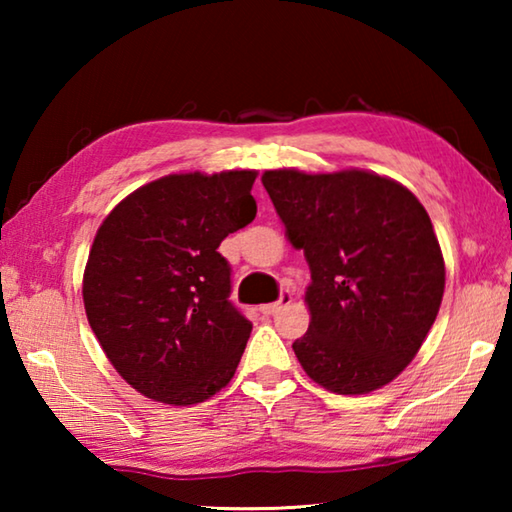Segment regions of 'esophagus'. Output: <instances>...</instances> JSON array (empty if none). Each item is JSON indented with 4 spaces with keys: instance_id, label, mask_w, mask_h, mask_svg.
I'll list each match as a JSON object with an SVG mask.
<instances>
[{
    "instance_id": "obj_1",
    "label": "esophagus",
    "mask_w": 512,
    "mask_h": 512,
    "mask_svg": "<svg viewBox=\"0 0 512 512\" xmlns=\"http://www.w3.org/2000/svg\"><path fill=\"white\" fill-rule=\"evenodd\" d=\"M287 305H291V291L282 289L277 302H271V305H262V307H259V311H262V314H266V316H275L277 311H280L282 307H287Z\"/></svg>"
}]
</instances>
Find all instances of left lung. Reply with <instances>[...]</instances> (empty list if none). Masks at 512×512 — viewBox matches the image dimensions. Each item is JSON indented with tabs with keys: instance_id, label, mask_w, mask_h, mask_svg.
<instances>
[{
	"instance_id": "obj_1",
	"label": "left lung",
	"mask_w": 512,
	"mask_h": 512,
	"mask_svg": "<svg viewBox=\"0 0 512 512\" xmlns=\"http://www.w3.org/2000/svg\"><path fill=\"white\" fill-rule=\"evenodd\" d=\"M268 196L311 271V323L293 352L339 395L393 381L438 316L445 262L409 189L368 171H266Z\"/></svg>"
}]
</instances>
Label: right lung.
Segmentation results:
<instances>
[{"label":"right lung","mask_w":512,"mask_h":512,"mask_svg":"<svg viewBox=\"0 0 512 512\" xmlns=\"http://www.w3.org/2000/svg\"><path fill=\"white\" fill-rule=\"evenodd\" d=\"M255 171L176 173L124 198L83 275L92 332L135 391L173 406L228 384L250 336L221 241L255 219Z\"/></svg>","instance_id":"add662e5"}]
</instances>
